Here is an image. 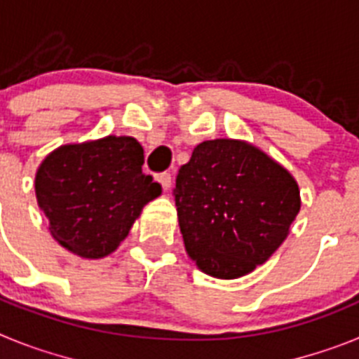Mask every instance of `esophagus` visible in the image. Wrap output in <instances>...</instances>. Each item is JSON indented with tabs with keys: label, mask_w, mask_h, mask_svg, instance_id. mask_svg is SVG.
<instances>
[{
	"label": "esophagus",
	"mask_w": 359,
	"mask_h": 359,
	"mask_svg": "<svg viewBox=\"0 0 359 359\" xmlns=\"http://www.w3.org/2000/svg\"><path fill=\"white\" fill-rule=\"evenodd\" d=\"M158 182L161 183L163 190H169L170 183H172V176H170V172H161V174H158Z\"/></svg>",
	"instance_id": "esophagus-1"
}]
</instances>
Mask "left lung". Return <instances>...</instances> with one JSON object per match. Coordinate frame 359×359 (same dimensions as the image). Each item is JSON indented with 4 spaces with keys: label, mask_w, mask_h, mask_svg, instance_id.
<instances>
[{
    "label": "left lung",
    "mask_w": 359,
    "mask_h": 359,
    "mask_svg": "<svg viewBox=\"0 0 359 359\" xmlns=\"http://www.w3.org/2000/svg\"><path fill=\"white\" fill-rule=\"evenodd\" d=\"M174 198L187 253L217 278L264 264L300 212L294 177L255 145L230 138L194 149L177 172Z\"/></svg>",
    "instance_id": "left-lung-1"
}]
</instances>
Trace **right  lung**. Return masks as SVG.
Returning a JSON list of instances; mask_svg holds the SVG:
<instances>
[{"mask_svg": "<svg viewBox=\"0 0 359 359\" xmlns=\"http://www.w3.org/2000/svg\"><path fill=\"white\" fill-rule=\"evenodd\" d=\"M144 149L133 136L61 145L36 174L37 205L57 243L84 259H102L128 237L161 185L142 170Z\"/></svg>", "mask_w": 359, "mask_h": 359, "instance_id": "right-lung-1", "label": "right lung"}]
</instances>
